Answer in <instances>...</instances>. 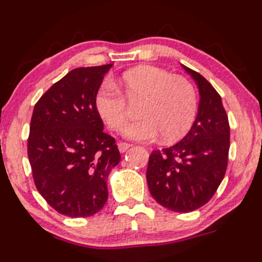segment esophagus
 Listing matches in <instances>:
<instances>
[{
    "mask_svg": "<svg viewBox=\"0 0 262 262\" xmlns=\"http://www.w3.org/2000/svg\"><path fill=\"white\" fill-rule=\"evenodd\" d=\"M118 147H119L120 152L124 153L125 150H127L128 148H130L131 144H130V143H126V142H119V143H118Z\"/></svg>",
    "mask_w": 262,
    "mask_h": 262,
    "instance_id": "34e87169",
    "label": "esophagus"
}]
</instances>
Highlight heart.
Masks as SVG:
<instances>
[{
	"label": "heart",
	"instance_id": "heart-1",
	"mask_svg": "<svg viewBox=\"0 0 262 262\" xmlns=\"http://www.w3.org/2000/svg\"><path fill=\"white\" fill-rule=\"evenodd\" d=\"M116 89L112 82L101 85L95 98L100 118L110 130H120L128 115V104L141 103V119L126 125L125 137L149 141L162 135L164 142H174L187 134L198 114V94L192 83L155 66H138L122 73Z\"/></svg>",
	"mask_w": 262,
	"mask_h": 262
}]
</instances>
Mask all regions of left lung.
<instances>
[{"mask_svg":"<svg viewBox=\"0 0 262 262\" xmlns=\"http://www.w3.org/2000/svg\"><path fill=\"white\" fill-rule=\"evenodd\" d=\"M183 67L198 84V116L183 140L150 153L146 177L150 195L159 205L187 213L207 204L222 183L230 130L216 89L196 71Z\"/></svg>","mask_w":262,"mask_h":262,"instance_id":"left-lung-1","label":"left lung"}]
</instances>
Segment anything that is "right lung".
Returning <instances> with one entry per match:
<instances>
[{"label": "right lung", "mask_w": 262, "mask_h": 262, "mask_svg": "<svg viewBox=\"0 0 262 262\" xmlns=\"http://www.w3.org/2000/svg\"><path fill=\"white\" fill-rule=\"evenodd\" d=\"M113 63L72 70L35 104L28 137L33 179L45 201L63 216L89 217L107 200V175L121 156L103 131L95 105Z\"/></svg>", "instance_id": "add662e5"}]
</instances>
